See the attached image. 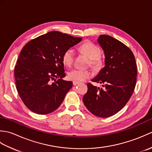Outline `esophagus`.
Masks as SVG:
<instances>
[{
	"label": "esophagus",
	"instance_id": "1",
	"mask_svg": "<svg viewBox=\"0 0 152 152\" xmlns=\"http://www.w3.org/2000/svg\"><path fill=\"white\" fill-rule=\"evenodd\" d=\"M79 84V82H73V85L74 86H76Z\"/></svg>",
	"mask_w": 152,
	"mask_h": 152
}]
</instances>
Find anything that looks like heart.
<instances>
[{
    "label": "heart",
    "instance_id": "b5f03b06",
    "mask_svg": "<svg viewBox=\"0 0 152 152\" xmlns=\"http://www.w3.org/2000/svg\"><path fill=\"white\" fill-rule=\"evenodd\" d=\"M79 50L88 56L90 59L91 65L99 69L102 64V59L100 56L101 50L100 48L92 43L91 42L86 41L80 45ZM74 61V53L72 49H68L63 53L62 56V61L66 66H70L72 64ZM91 73L88 70L82 69H72L68 72L67 77L71 81L80 82L84 81L86 79L90 78Z\"/></svg>",
    "mask_w": 152,
    "mask_h": 152
}]
</instances>
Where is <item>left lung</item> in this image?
I'll list each match as a JSON object with an SVG mask.
<instances>
[{
  "mask_svg": "<svg viewBox=\"0 0 152 152\" xmlns=\"http://www.w3.org/2000/svg\"><path fill=\"white\" fill-rule=\"evenodd\" d=\"M97 41L104 50L105 66L91 81L103 88L88 83L83 102L93 115L108 118L120 111L133 95L137 67L133 53L121 42L105 34Z\"/></svg>",
  "mask_w": 152,
  "mask_h": 152,
  "instance_id": "1",
  "label": "left lung"
}]
</instances>
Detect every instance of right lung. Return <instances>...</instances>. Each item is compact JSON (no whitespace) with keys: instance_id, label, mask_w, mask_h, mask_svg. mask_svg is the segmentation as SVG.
Segmentation results:
<instances>
[{"instance_id":"right-lung-1","label":"right lung","mask_w":152,"mask_h":152,"mask_svg":"<svg viewBox=\"0 0 152 152\" xmlns=\"http://www.w3.org/2000/svg\"><path fill=\"white\" fill-rule=\"evenodd\" d=\"M82 38L51 31L23 48L14 69L16 88L22 101L36 114L44 115L59 107L72 82L65 76L63 53Z\"/></svg>"}]
</instances>
